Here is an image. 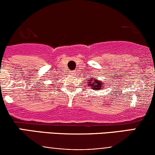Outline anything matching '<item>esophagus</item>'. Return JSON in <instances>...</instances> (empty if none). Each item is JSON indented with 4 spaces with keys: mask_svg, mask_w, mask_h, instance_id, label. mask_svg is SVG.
Here are the masks:
<instances>
[{
    "mask_svg": "<svg viewBox=\"0 0 155 155\" xmlns=\"http://www.w3.org/2000/svg\"><path fill=\"white\" fill-rule=\"evenodd\" d=\"M75 73H76L75 71H72V74H75Z\"/></svg>",
    "mask_w": 155,
    "mask_h": 155,
    "instance_id": "34e87169",
    "label": "esophagus"
}]
</instances>
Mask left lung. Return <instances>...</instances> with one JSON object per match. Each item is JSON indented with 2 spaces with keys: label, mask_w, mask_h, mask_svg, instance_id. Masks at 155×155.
Here are the masks:
<instances>
[{
  "label": "left lung",
  "mask_w": 155,
  "mask_h": 155,
  "mask_svg": "<svg viewBox=\"0 0 155 155\" xmlns=\"http://www.w3.org/2000/svg\"><path fill=\"white\" fill-rule=\"evenodd\" d=\"M87 84L89 86H90V87L92 88V90H101L102 87L103 85H104V84L101 81H99L97 79H95V78H91V79H88L87 78Z\"/></svg>",
  "instance_id": "left-lung-1"
}]
</instances>
